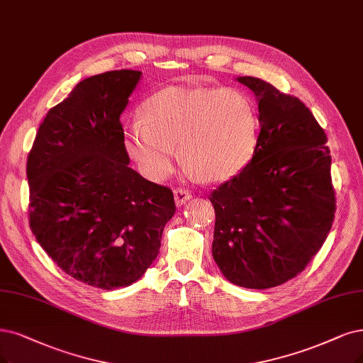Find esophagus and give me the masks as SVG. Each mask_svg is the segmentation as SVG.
<instances>
[{
  "label": "esophagus",
  "mask_w": 363,
  "mask_h": 363,
  "mask_svg": "<svg viewBox=\"0 0 363 363\" xmlns=\"http://www.w3.org/2000/svg\"><path fill=\"white\" fill-rule=\"evenodd\" d=\"M173 194H174V202H177V206H182L185 202H189L191 199V194L184 189H177Z\"/></svg>",
  "instance_id": "obj_1"
}]
</instances>
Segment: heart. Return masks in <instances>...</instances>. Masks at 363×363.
Returning <instances> with one entry per match:
<instances>
[{"label":"heart","mask_w":363,"mask_h":363,"mask_svg":"<svg viewBox=\"0 0 363 363\" xmlns=\"http://www.w3.org/2000/svg\"><path fill=\"white\" fill-rule=\"evenodd\" d=\"M125 152L151 181H163L179 155L193 178L227 181L256 152L259 113L244 92L167 86L140 106V121L124 128Z\"/></svg>","instance_id":"1"}]
</instances>
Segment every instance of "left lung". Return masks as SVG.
I'll list each match as a JSON object with an SVG mask.
<instances>
[{
	"label": "left lung",
	"instance_id": "8db88e82",
	"mask_svg": "<svg viewBox=\"0 0 363 363\" xmlns=\"http://www.w3.org/2000/svg\"><path fill=\"white\" fill-rule=\"evenodd\" d=\"M259 103L260 133L247 167L211 193L212 256L230 283L271 289L296 277L335 217L325 130L296 97L240 76Z\"/></svg>",
	"mask_w": 363,
	"mask_h": 363
}]
</instances>
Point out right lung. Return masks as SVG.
Segmentation results:
<instances>
[{
	"label": "right lung",
	"mask_w": 363,
	"mask_h": 363,
	"mask_svg": "<svg viewBox=\"0 0 363 363\" xmlns=\"http://www.w3.org/2000/svg\"><path fill=\"white\" fill-rule=\"evenodd\" d=\"M142 72L79 82L48 112L26 161L30 227L61 269L82 283L127 287L157 259L174 199L128 167L119 116Z\"/></svg>",
	"instance_id": "right-lung-1"
}]
</instances>
